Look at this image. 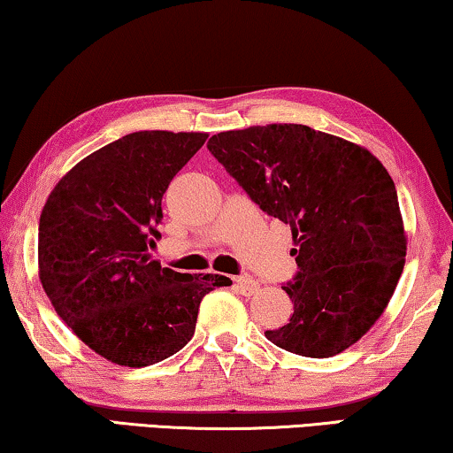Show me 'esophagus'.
<instances>
[{
    "label": "esophagus",
    "mask_w": 453,
    "mask_h": 453,
    "mask_svg": "<svg viewBox=\"0 0 453 453\" xmlns=\"http://www.w3.org/2000/svg\"><path fill=\"white\" fill-rule=\"evenodd\" d=\"M235 287H238V291L242 295H246V296H252V295H256V293L260 291L258 282H256L252 276H248V274L235 276Z\"/></svg>",
    "instance_id": "1"
}]
</instances>
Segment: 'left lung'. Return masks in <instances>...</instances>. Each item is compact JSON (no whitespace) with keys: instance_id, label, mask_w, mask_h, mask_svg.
I'll return each instance as SVG.
<instances>
[{"instance_id":"8db88e82","label":"left lung","mask_w":453,"mask_h":453,"mask_svg":"<svg viewBox=\"0 0 453 453\" xmlns=\"http://www.w3.org/2000/svg\"><path fill=\"white\" fill-rule=\"evenodd\" d=\"M207 148L262 211L291 226L299 273L282 288L295 313L265 335L307 357L343 352L387 309L407 256L387 168L366 148L301 124L219 132Z\"/></svg>"}]
</instances>
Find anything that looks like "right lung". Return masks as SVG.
Here are the masks:
<instances>
[{
	"mask_svg": "<svg viewBox=\"0 0 453 453\" xmlns=\"http://www.w3.org/2000/svg\"><path fill=\"white\" fill-rule=\"evenodd\" d=\"M203 132H134L77 162L46 199L38 274L81 342L119 366L177 354L195 334L199 303L221 274H183L150 260L162 195L205 144Z\"/></svg>",
	"mask_w": 453,
	"mask_h": 453,
	"instance_id": "add662e5",
	"label": "right lung"
}]
</instances>
